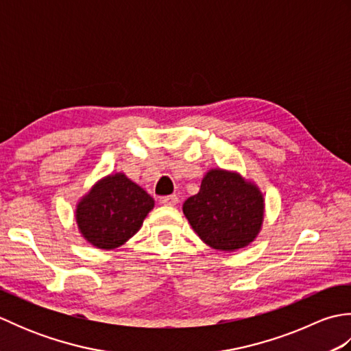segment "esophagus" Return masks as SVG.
<instances>
[{"instance_id":"34e87169","label":"esophagus","mask_w":351,"mask_h":351,"mask_svg":"<svg viewBox=\"0 0 351 351\" xmlns=\"http://www.w3.org/2000/svg\"><path fill=\"white\" fill-rule=\"evenodd\" d=\"M178 202H180V199H178L176 195H170V196H164L161 199V204L166 205V206H175Z\"/></svg>"}]
</instances>
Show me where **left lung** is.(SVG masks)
Returning <instances> with one entry per match:
<instances>
[{"instance_id": "8db88e82", "label": "left lung", "mask_w": 351, "mask_h": 351, "mask_svg": "<svg viewBox=\"0 0 351 351\" xmlns=\"http://www.w3.org/2000/svg\"><path fill=\"white\" fill-rule=\"evenodd\" d=\"M182 210L200 240L213 249L232 252L255 240L264 200L255 185L219 169L208 171L199 193L185 200Z\"/></svg>"}]
</instances>
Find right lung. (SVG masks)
<instances>
[{
  "mask_svg": "<svg viewBox=\"0 0 351 351\" xmlns=\"http://www.w3.org/2000/svg\"><path fill=\"white\" fill-rule=\"evenodd\" d=\"M154 204L125 175H110L78 204L77 223L88 243L99 249H114L137 232Z\"/></svg>",
  "mask_w": 351,
  "mask_h": 351,
  "instance_id": "1",
  "label": "right lung"
}]
</instances>
